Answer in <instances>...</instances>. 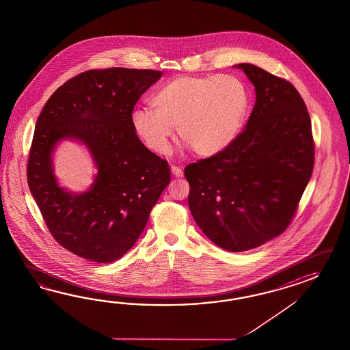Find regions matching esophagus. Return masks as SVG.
<instances>
[{
  "mask_svg": "<svg viewBox=\"0 0 350 350\" xmlns=\"http://www.w3.org/2000/svg\"><path fill=\"white\" fill-rule=\"evenodd\" d=\"M172 174L174 176V177H183V171L177 167V165H172L171 167Z\"/></svg>",
  "mask_w": 350,
  "mask_h": 350,
  "instance_id": "esophagus-1",
  "label": "esophagus"
}]
</instances>
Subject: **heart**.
<instances>
[{
  "mask_svg": "<svg viewBox=\"0 0 350 350\" xmlns=\"http://www.w3.org/2000/svg\"><path fill=\"white\" fill-rule=\"evenodd\" d=\"M154 109L139 107L131 126L152 152L167 154L177 128L180 140L201 157L226 150L239 137L250 107L243 79L232 75L180 76L154 96Z\"/></svg>",
  "mask_w": 350,
  "mask_h": 350,
  "instance_id": "1",
  "label": "heart"
}]
</instances>
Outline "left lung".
<instances>
[{
  "label": "left lung",
  "instance_id": "left-lung-1",
  "mask_svg": "<svg viewBox=\"0 0 350 350\" xmlns=\"http://www.w3.org/2000/svg\"><path fill=\"white\" fill-rule=\"evenodd\" d=\"M256 105L237 140L185 168L188 205L207 238L229 252L260 247L288 228L311 178L315 144L299 91L284 78L241 63Z\"/></svg>",
  "mask_w": 350,
  "mask_h": 350
}]
</instances>
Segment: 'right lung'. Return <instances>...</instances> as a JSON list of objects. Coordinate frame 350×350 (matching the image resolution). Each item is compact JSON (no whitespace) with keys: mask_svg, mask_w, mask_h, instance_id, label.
I'll return each instance as SVG.
<instances>
[{"mask_svg":"<svg viewBox=\"0 0 350 350\" xmlns=\"http://www.w3.org/2000/svg\"><path fill=\"white\" fill-rule=\"evenodd\" d=\"M161 77L153 69H91L60 85L38 118L27 183L53 238L76 256L120 259L171 180L167 161L131 126L135 103ZM63 138L82 141L98 167L94 185L79 196L59 188L52 173L51 153Z\"/></svg>","mask_w":350,"mask_h":350,"instance_id":"1","label":"right lung"}]
</instances>
